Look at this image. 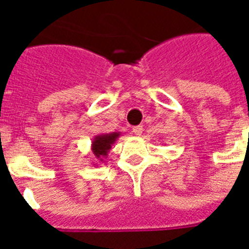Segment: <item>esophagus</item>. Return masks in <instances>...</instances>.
I'll use <instances>...</instances> for the list:
<instances>
[{
  "label": "esophagus",
  "mask_w": 249,
  "mask_h": 249,
  "mask_svg": "<svg viewBox=\"0 0 249 249\" xmlns=\"http://www.w3.org/2000/svg\"><path fill=\"white\" fill-rule=\"evenodd\" d=\"M142 130H143V126H142V125L133 126V133H134L136 136H141V134H142Z\"/></svg>",
  "instance_id": "esophagus-1"
}]
</instances>
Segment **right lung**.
<instances>
[{
  "mask_svg": "<svg viewBox=\"0 0 249 249\" xmlns=\"http://www.w3.org/2000/svg\"><path fill=\"white\" fill-rule=\"evenodd\" d=\"M120 136V132H112L94 137V140L91 141V146H90L91 155L94 156V159L101 161V163H105V159H107L109 150ZM95 165H97V163H95Z\"/></svg>",
  "mask_w": 249,
  "mask_h": 249,
  "instance_id": "1",
  "label": "right lung"
}]
</instances>
